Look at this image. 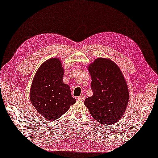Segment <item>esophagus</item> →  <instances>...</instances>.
Returning a JSON list of instances; mask_svg holds the SVG:
<instances>
[{
	"mask_svg": "<svg viewBox=\"0 0 158 158\" xmlns=\"http://www.w3.org/2000/svg\"><path fill=\"white\" fill-rule=\"evenodd\" d=\"M86 98V96L84 94H81L80 96H79V97L77 98H78V100H79V101H84V99H85Z\"/></svg>",
	"mask_w": 158,
	"mask_h": 158,
	"instance_id": "obj_1",
	"label": "esophagus"
}]
</instances>
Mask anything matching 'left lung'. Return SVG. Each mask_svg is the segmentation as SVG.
Listing matches in <instances>:
<instances>
[{
    "label": "left lung",
    "instance_id": "left-lung-1",
    "mask_svg": "<svg viewBox=\"0 0 158 158\" xmlns=\"http://www.w3.org/2000/svg\"><path fill=\"white\" fill-rule=\"evenodd\" d=\"M93 95L84 105L96 121L102 125H113L125 112L129 91L123 75L113 61L97 58L88 67Z\"/></svg>",
    "mask_w": 158,
    "mask_h": 158
}]
</instances>
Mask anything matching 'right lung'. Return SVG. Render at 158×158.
<instances>
[{"label": "right lung", "mask_w": 158, "mask_h": 158, "mask_svg": "<svg viewBox=\"0 0 158 158\" xmlns=\"http://www.w3.org/2000/svg\"><path fill=\"white\" fill-rule=\"evenodd\" d=\"M63 76L60 61L53 58L41 65L33 78L31 101L37 112L48 120L59 118L76 102L69 86L63 82Z\"/></svg>", "instance_id": "1"}]
</instances>
